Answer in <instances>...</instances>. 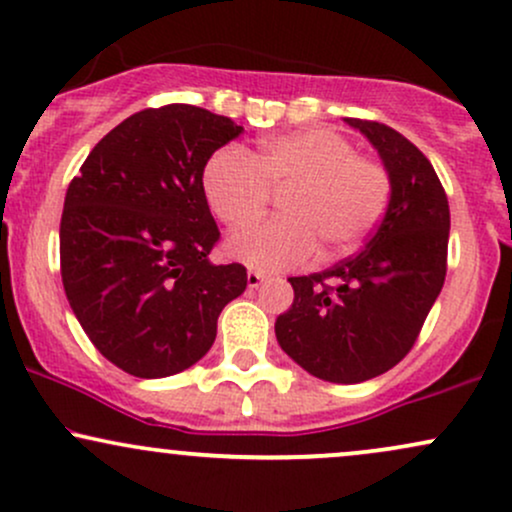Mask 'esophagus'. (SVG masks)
Listing matches in <instances>:
<instances>
[{
    "label": "esophagus",
    "instance_id": "1",
    "mask_svg": "<svg viewBox=\"0 0 512 512\" xmlns=\"http://www.w3.org/2000/svg\"><path fill=\"white\" fill-rule=\"evenodd\" d=\"M264 279H267V276L262 272H248V289H260Z\"/></svg>",
    "mask_w": 512,
    "mask_h": 512
}]
</instances>
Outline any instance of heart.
<instances>
[{
    "instance_id": "1",
    "label": "heart",
    "mask_w": 512,
    "mask_h": 512,
    "mask_svg": "<svg viewBox=\"0 0 512 512\" xmlns=\"http://www.w3.org/2000/svg\"><path fill=\"white\" fill-rule=\"evenodd\" d=\"M202 187L228 228L260 219L269 197L279 195V219L226 243L233 260L260 272L301 267L317 245L327 260L349 255L373 233L392 195L383 163L358 156L351 139L325 127L276 134L255 156L240 146L219 149L204 166Z\"/></svg>"
}]
</instances>
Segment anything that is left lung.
I'll return each mask as SVG.
<instances>
[{"label": "left lung", "instance_id": "8db88e82", "mask_svg": "<svg viewBox=\"0 0 512 512\" xmlns=\"http://www.w3.org/2000/svg\"><path fill=\"white\" fill-rule=\"evenodd\" d=\"M344 122L383 158L390 204L358 255L291 276L293 305L274 332L310 375L354 385L397 366L419 337L448 272L450 207L431 161L407 137L380 122Z\"/></svg>", "mask_w": 512, "mask_h": 512}]
</instances>
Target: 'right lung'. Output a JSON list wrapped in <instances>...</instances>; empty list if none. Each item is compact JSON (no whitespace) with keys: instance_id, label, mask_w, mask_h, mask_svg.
Here are the masks:
<instances>
[{"instance_id":"right-lung-1","label":"right lung","mask_w":512,"mask_h":512,"mask_svg":"<svg viewBox=\"0 0 512 512\" xmlns=\"http://www.w3.org/2000/svg\"><path fill=\"white\" fill-rule=\"evenodd\" d=\"M243 127L197 105L146 108L93 146L69 182L62 284L93 346L134 378H166L211 349L221 310L248 286L214 264L219 226L202 173Z\"/></svg>"}]
</instances>
